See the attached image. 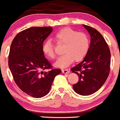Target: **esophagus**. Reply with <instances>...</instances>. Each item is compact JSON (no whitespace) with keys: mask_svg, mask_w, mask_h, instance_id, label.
Listing matches in <instances>:
<instances>
[{"mask_svg":"<svg viewBox=\"0 0 120 120\" xmlns=\"http://www.w3.org/2000/svg\"><path fill=\"white\" fill-rule=\"evenodd\" d=\"M62 72L63 73H68L70 72V71L68 69H64V70H62Z\"/></svg>","mask_w":120,"mask_h":120,"instance_id":"34e87169","label":"esophagus"}]
</instances>
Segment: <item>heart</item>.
<instances>
[{"label": "heart", "instance_id": "heart-1", "mask_svg": "<svg viewBox=\"0 0 120 120\" xmlns=\"http://www.w3.org/2000/svg\"><path fill=\"white\" fill-rule=\"evenodd\" d=\"M55 39L57 43H64L63 52L64 54L60 56L55 66L59 68L66 67L73 61H81L86 56L89 49V39L86 34L71 28H64L56 32ZM42 51L50 59L55 57L54 46L50 39L47 40L42 45Z\"/></svg>", "mask_w": 120, "mask_h": 120}]
</instances>
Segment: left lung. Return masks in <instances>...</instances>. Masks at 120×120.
Masks as SVG:
<instances>
[{
    "mask_svg": "<svg viewBox=\"0 0 120 120\" xmlns=\"http://www.w3.org/2000/svg\"><path fill=\"white\" fill-rule=\"evenodd\" d=\"M83 26L90 36L89 49L82 61L70 70L79 77L77 84L73 86L74 91L86 96L98 90L106 82L110 72V52L99 31L87 25Z\"/></svg>",
    "mask_w": 120,
    "mask_h": 120,
    "instance_id": "left-lung-1",
    "label": "left lung"
}]
</instances>
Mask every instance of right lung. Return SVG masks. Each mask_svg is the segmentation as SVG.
<instances>
[{"instance_id": "1", "label": "right lung", "mask_w": 120, "mask_h": 120, "mask_svg": "<svg viewBox=\"0 0 120 120\" xmlns=\"http://www.w3.org/2000/svg\"><path fill=\"white\" fill-rule=\"evenodd\" d=\"M49 26H33L19 33L11 44L8 65L14 80L25 94L42 98L49 94L55 76L61 73L52 68L42 51L43 43L52 32Z\"/></svg>"}]
</instances>
